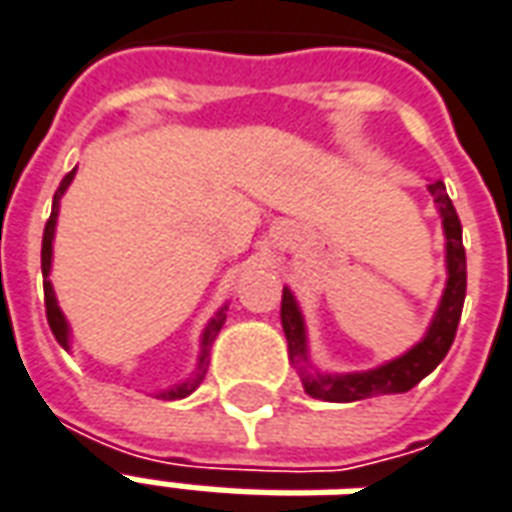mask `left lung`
Masks as SVG:
<instances>
[{"label":"left lung","mask_w":512,"mask_h":512,"mask_svg":"<svg viewBox=\"0 0 512 512\" xmlns=\"http://www.w3.org/2000/svg\"><path fill=\"white\" fill-rule=\"evenodd\" d=\"M433 194L436 211L441 216V230H444V266H447V282L441 293L439 307L430 318L425 337L417 345H411L406 354L389 359L384 365L370 367V370H354V373H326L312 365L310 340H307V323L301 315V307L293 290H282V329L288 340V359L293 370L299 373L304 392L315 400L326 403H354L365 397L376 395H397L417 386L425 376H430L439 362L450 351L458 321H461L463 299H466V252H463V230L461 219L455 213V205L447 197V189L441 180L428 183Z\"/></svg>","instance_id":"8db88e82"}]
</instances>
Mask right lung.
<instances>
[{
    "instance_id": "1",
    "label": "right lung",
    "mask_w": 512,
    "mask_h": 512,
    "mask_svg": "<svg viewBox=\"0 0 512 512\" xmlns=\"http://www.w3.org/2000/svg\"><path fill=\"white\" fill-rule=\"evenodd\" d=\"M76 178V169H71L65 178H62L60 189L54 191V202H51V216L46 222V230H43V249H40V268H43V296H46V318H49L51 334L57 337V343L71 351V323L65 318V312L60 310V301H57V293H54V285H51V260H54V233H57V216H60V200L62 194L68 191V186ZM224 321H227V304L216 310L211 321L205 323L200 337V356H197V365L191 370L189 378H183L180 384H172L167 389L156 392V397L161 400H178V397H189L197 386L202 384V378L208 373V362H211V345L216 340V334L222 332Z\"/></svg>"
}]
</instances>
